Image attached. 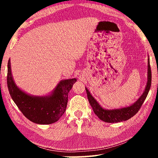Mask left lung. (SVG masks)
Masks as SVG:
<instances>
[{"mask_svg":"<svg viewBox=\"0 0 158 158\" xmlns=\"http://www.w3.org/2000/svg\"><path fill=\"white\" fill-rule=\"evenodd\" d=\"M151 85V70L150 66L149 57L148 58V76H147V83L143 94L141 95L138 100L131 105L125 107L114 109H106L100 105L95 99L90 94L87 88H85L86 90L87 97L89 99V103L92 106L94 113L102 121L106 123H118L125 121L130 119L137 113L139 110L144 100L148 95L149 90Z\"/></svg>","mask_w":158,"mask_h":158,"instance_id":"8db88e82","label":"left lung"}]
</instances>
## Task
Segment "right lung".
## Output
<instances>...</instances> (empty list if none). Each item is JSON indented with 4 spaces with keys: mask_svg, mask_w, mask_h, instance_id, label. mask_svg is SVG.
Returning <instances> with one entry per match:
<instances>
[{
    "mask_svg": "<svg viewBox=\"0 0 158 158\" xmlns=\"http://www.w3.org/2000/svg\"><path fill=\"white\" fill-rule=\"evenodd\" d=\"M76 81V78L61 80L49 95H32L16 85L10 59L7 63V83L10 96L22 114L29 121L37 124H52L59 120L65 111L68 93Z\"/></svg>",
    "mask_w": 158,
    "mask_h": 158,
    "instance_id": "1",
    "label": "right lung"
}]
</instances>
